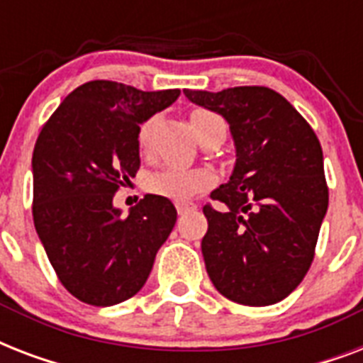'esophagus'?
<instances>
[{"label": "esophagus", "mask_w": 363, "mask_h": 363, "mask_svg": "<svg viewBox=\"0 0 363 363\" xmlns=\"http://www.w3.org/2000/svg\"><path fill=\"white\" fill-rule=\"evenodd\" d=\"M175 207H177V213H179V215H184L186 211L194 209V203H188V201H177Z\"/></svg>", "instance_id": "1"}]
</instances>
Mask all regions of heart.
I'll list each match as a JSON object with an SVG mask.
<instances>
[{"instance_id": "1", "label": "heart", "mask_w": 363, "mask_h": 363, "mask_svg": "<svg viewBox=\"0 0 363 363\" xmlns=\"http://www.w3.org/2000/svg\"><path fill=\"white\" fill-rule=\"evenodd\" d=\"M190 124H192V130L198 139L203 135L205 131L213 130V128H218L226 133L224 121L209 111H194L190 115ZM150 128H152V121L143 122L141 128H139L137 141H139L141 148L147 147ZM213 181H215L213 173L209 169H203V167H196V169L167 167V169L154 173L148 179V190L156 196H162V198L173 199V201H186L205 188H209Z\"/></svg>"}]
</instances>
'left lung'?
<instances>
[{
  "label": "left lung",
  "mask_w": 363,
  "mask_h": 363,
  "mask_svg": "<svg viewBox=\"0 0 363 363\" xmlns=\"http://www.w3.org/2000/svg\"><path fill=\"white\" fill-rule=\"evenodd\" d=\"M230 125L235 164L205 205L201 241L215 288L235 303L264 307L299 286L328 211L320 143L290 101L265 86L184 90Z\"/></svg>",
  "instance_id": "obj_1"
}]
</instances>
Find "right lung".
I'll use <instances>...</instances> for the list:
<instances>
[{
    "mask_svg": "<svg viewBox=\"0 0 363 363\" xmlns=\"http://www.w3.org/2000/svg\"><path fill=\"white\" fill-rule=\"evenodd\" d=\"M181 96L113 81L75 88L37 137L33 222L56 275L77 299L111 307L135 296L177 222L147 194L122 216L113 196L139 169V125Z\"/></svg>",
    "mask_w": 363,
    "mask_h": 363,
    "instance_id": "add662e5",
    "label": "right lung"
}]
</instances>
